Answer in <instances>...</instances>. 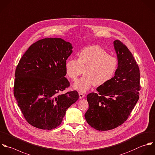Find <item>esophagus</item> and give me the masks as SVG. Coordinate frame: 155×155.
Segmentation results:
<instances>
[{"label":"esophagus","mask_w":155,"mask_h":155,"mask_svg":"<svg viewBox=\"0 0 155 155\" xmlns=\"http://www.w3.org/2000/svg\"><path fill=\"white\" fill-rule=\"evenodd\" d=\"M79 98H80V99H81V98H84V97H85V95H84V94H83V93H81V92H79Z\"/></svg>","instance_id":"obj_1"}]
</instances>
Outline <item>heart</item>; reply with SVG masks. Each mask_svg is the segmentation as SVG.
Listing matches in <instances>:
<instances>
[{
  "label": "heart",
  "instance_id": "b5f03b06",
  "mask_svg": "<svg viewBox=\"0 0 155 155\" xmlns=\"http://www.w3.org/2000/svg\"><path fill=\"white\" fill-rule=\"evenodd\" d=\"M118 67L116 57L98 46L84 49L78 59H69L65 64L66 74L72 80L76 81L84 70L85 75L74 84V89L82 92L87 91L94 84L102 86L114 76Z\"/></svg>",
  "mask_w": 155,
  "mask_h": 155
}]
</instances>
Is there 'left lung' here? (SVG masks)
Instances as JSON below:
<instances>
[{"instance_id":"obj_1","label":"left lung","mask_w":155,"mask_h":155,"mask_svg":"<svg viewBox=\"0 0 155 155\" xmlns=\"http://www.w3.org/2000/svg\"><path fill=\"white\" fill-rule=\"evenodd\" d=\"M118 67L114 77L87 95L89 109L84 117L95 129L106 131L123 124L139 100V67L129 49L120 40L114 41Z\"/></svg>"}]
</instances>
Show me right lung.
<instances>
[{
	"instance_id": "obj_1",
	"label": "right lung",
	"mask_w": 155,
	"mask_h": 155,
	"mask_svg": "<svg viewBox=\"0 0 155 155\" xmlns=\"http://www.w3.org/2000/svg\"><path fill=\"white\" fill-rule=\"evenodd\" d=\"M72 48L61 38L40 40L28 48L16 68L14 95L26 120L36 128L58 127L79 98L76 91L60 94L69 86L65 64Z\"/></svg>"
}]
</instances>
